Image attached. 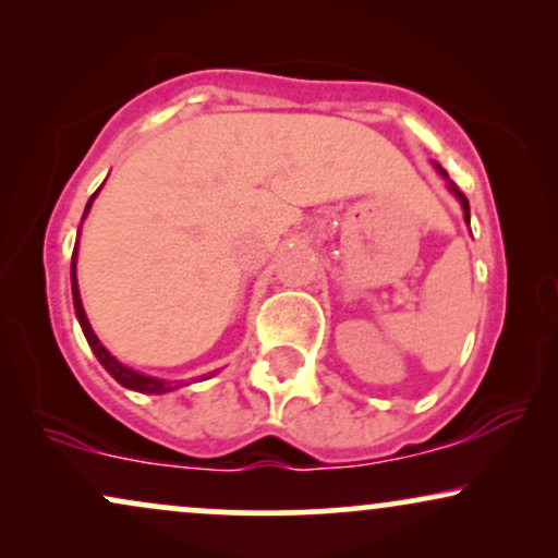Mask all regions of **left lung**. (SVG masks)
Returning a JSON list of instances; mask_svg holds the SVG:
<instances>
[{"instance_id":"left-lung-1","label":"left lung","mask_w":558,"mask_h":558,"mask_svg":"<svg viewBox=\"0 0 558 558\" xmlns=\"http://www.w3.org/2000/svg\"><path fill=\"white\" fill-rule=\"evenodd\" d=\"M436 171H439V173H441V177H445V179H447V171H445V169H441V166H436ZM449 190H452V192H454V197H458V199H460L462 210H465V220H468V223H471V205H468L465 194H462V192L458 190V186H454V184H452V181H449Z\"/></svg>"}]
</instances>
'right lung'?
<instances>
[{"instance_id":"right-lung-1","label":"right lung","mask_w":558,"mask_h":558,"mask_svg":"<svg viewBox=\"0 0 558 558\" xmlns=\"http://www.w3.org/2000/svg\"><path fill=\"white\" fill-rule=\"evenodd\" d=\"M93 199H96V194H93V197L87 199L85 213L90 210ZM75 259H77V246H75V252H72V301H75V314H77L80 327H83V332H85V338H87V345L93 348V353H96V359L100 361V366H104L106 372H109L111 377L119 381V385L126 387V389H137V392L163 395V392H171V389L181 387V381H177V385H173V381L147 377V374H140V372H134V368H130V366L119 364V361L113 359V355H111L109 351H106L104 345H100V340L96 338V332H93L90 322H87V317H85L83 301H80V288H77V275H75Z\"/></svg>"}]
</instances>
